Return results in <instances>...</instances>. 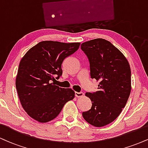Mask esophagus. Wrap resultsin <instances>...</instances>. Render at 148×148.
<instances>
[{
    "mask_svg": "<svg viewBox=\"0 0 148 148\" xmlns=\"http://www.w3.org/2000/svg\"><path fill=\"white\" fill-rule=\"evenodd\" d=\"M84 93L82 92H75V96L77 97H82L83 96H84Z\"/></svg>",
    "mask_w": 148,
    "mask_h": 148,
    "instance_id": "obj_1",
    "label": "esophagus"
}]
</instances>
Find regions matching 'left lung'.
<instances>
[{"label": "left lung", "mask_w": 148, "mask_h": 148, "mask_svg": "<svg viewBox=\"0 0 148 148\" xmlns=\"http://www.w3.org/2000/svg\"><path fill=\"white\" fill-rule=\"evenodd\" d=\"M90 62L92 79L99 81L98 90L86 92L92 101L84 120L92 126L103 127L119 116L131 92V69L125 56L110 42L97 38L81 44Z\"/></svg>", "instance_id": "8db88e82"}]
</instances>
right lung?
Returning <instances> with one entry per match:
<instances>
[{
	"label": "right lung",
	"instance_id": "1",
	"mask_svg": "<svg viewBox=\"0 0 148 148\" xmlns=\"http://www.w3.org/2000/svg\"><path fill=\"white\" fill-rule=\"evenodd\" d=\"M79 42L42 41L22 58L16 78L20 102L27 114L40 123L56 118L75 93L52 83L62 75V63L79 48Z\"/></svg>",
	"mask_w": 148,
	"mask_h": 148
}]
</instances>
